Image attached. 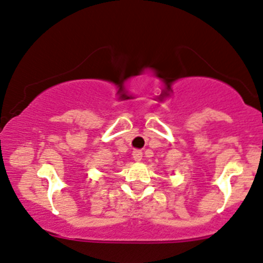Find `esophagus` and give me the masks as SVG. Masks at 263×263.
Instances as JSON below:
<instances>
[{
  "instance_id": "1",
  "label": "esophagus",
  "mask_w": 263,
  "mask_h": 263,
  "mask_svg": "<svg viewBox=\"0 0 263 263\" xmlns=\"http://www.w3.org/2000/svg\"><path fill=\"white\" fill-rule=\"evenodd\" d=\"M132 157H134V159L136 160V162H140V160L142 159V152L139 149H135L134 152H132Z\"/></svg>"
}]
</instances>
